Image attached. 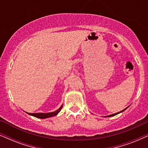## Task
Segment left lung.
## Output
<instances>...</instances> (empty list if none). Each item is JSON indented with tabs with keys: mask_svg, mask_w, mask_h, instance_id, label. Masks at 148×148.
I'll return each mask as SVG.
<instances>
[{
	"mask_svg": "<svg viewBox=\"0 0 148 148\" xmlns=\"http://www.w3.org/2000/svg\"><path fill=\"white\" fill-rule=\"evenodd\" d=\"M127 108H125L124 110H123L122 111H120V112H116V113H115V114H110V115H108V116H108V117H110V116H115V115H116V114H119V113H121V112H123V111L124 110H126Z\"/></svg>",
	"mask_w": 148,
	"mask_h": 148,
	"instance_id": "left-lung-1",
	"label": "left lung"
}]
</instances>
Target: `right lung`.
Wrapping results in <instances>:
<instances>
[{
	"mask_svg": "<svg viewBox=\"0 0 148 148\" xmlns=\"http://www.w3.org/2000/svg\"><path fill=\"white\" fill-rule=\"evenodd\" d=\"M62 107V105L58 109V110H56V111H54V112H48V113H28L27 112V113L28 114L36 117V118L46 119V118H49V117L56 116V115L60 112V110H61Z\"/></svg>",
	"mask_w": 148,
	"mask_h": 148,
	"instance_id": "obj_1",
	"label": "right lung"
}]
</instances>
